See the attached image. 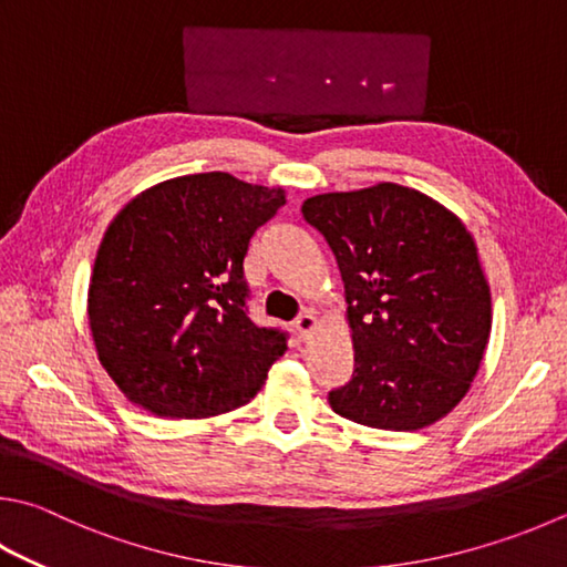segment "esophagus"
Here are the masks:
<instances>
[{
  "mask_svg": "<svg viewBox=\"0 0 567 567\" xmlns=\"http://www.w3.org/2000/svg\"><path fill=\"white\" fill-rule=\"evenodd\" d=\"M295 329H297V334H300V339H310L317 329V317L310 310L302 312L295 319Z\"/></svg>",
  "mask_w": 567,
  "mask_h": 567,
  "instance_id": "obj_1",
  "label": "esophagus"
}]
</instances>
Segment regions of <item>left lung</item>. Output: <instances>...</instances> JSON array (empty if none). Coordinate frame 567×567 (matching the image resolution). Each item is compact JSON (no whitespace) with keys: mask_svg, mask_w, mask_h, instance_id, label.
I'll use <instances>...</instances> for the list:
<instances>
[{"mask_svg":"<svg viewBox=\"0 0 567 567\" xmlns=\"http://www.w3.org/2000/svg\"><path fill=\"white\" fill-rule=\"evenodd\" d=\"M302 215L337 257L354 342V374L329 404L386 431L446 416L491 334V290L466 225L396 183L315 195Z\"/></svg>","mask_w":567,"mask_h":567,"instance_id":"obj_1","label":"left lung"}]
</instances>
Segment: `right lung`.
Here are the masks:
<instances>
[{"label": "right lung", "instance_id": "right-lung-1", "mask_svg": "<svg viewBox=\"0 0 567 567\" xmlns=\"http://www.w3.org/2000/svg\"><path fill=\"white\" fill-rule=\"evenodd\" d=\"M282 188L195 173L136 195L104 233L89 285L99 362L156 416L205 419L260 391L287 334L248 315L243 260Z\"/></svg>", "mask_w": 567, "mask_h": 567}]
</instances>
